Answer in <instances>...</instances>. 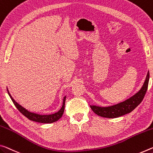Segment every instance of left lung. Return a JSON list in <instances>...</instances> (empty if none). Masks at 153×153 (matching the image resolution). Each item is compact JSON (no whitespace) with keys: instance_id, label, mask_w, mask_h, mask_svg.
I'll list each match as a JSON object with an SVG mask.
<instances>
[{"instance_id":"obj_1","label":"left lung","mask_w":153,"mask_h":153,"mask_svg":"<svg viewBox=\"0 0 153 153\" xmlns=\"http://www.w3.org/2000/svg\"><path fill=\"white\" fill-rule=\"evenodd\" d=\"M149 82V71H148L146 79L142 88L137 93L131 97L130 98L126 99L123 102L107 107H101L97 105H90V107L96 114L103 118H114L129 114L142 101L147 91Z\"/></svg>"}]
</instances>
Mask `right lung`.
Masks as SVG:
<instances>
[{"mask_svg":"<svg viewBox=\"0 0 153 153\" xmlns=\"http://www.w3.org/2000/svg\"><path fill=\"white\" fill-rule=\"evenodd\" d=\"M7 93H8L9 97L11 99L12 101L14 103L17 109L24 116H25L26 118H28L29 120L35 121V122L41 123H54L56 121L59 120L60 118L62 117V114H63L64 110H65V99H66V96L64 97L63 101H62V108L60 109L59 111H58L57 112L54 114H39L37 113L31 112V111H28L26 109L22 107L21 105H20L18 102L14 100L13 98L12 97L11 94L9 93V92L7 89Z\"/></svg>","mask_w":153,"mask_h":153,"instance_id":"1","label":"right lung"}]
</instances>
